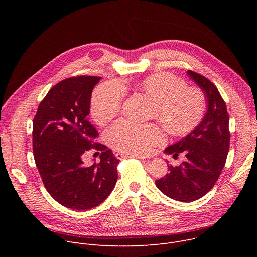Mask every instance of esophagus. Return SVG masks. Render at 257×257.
Listing matches in <instances>:
<instances>
[{
	"instance_id": "obj_1",
	"label": "esophagus",
	"mask_w": 257,
	"mask_h": 257,
	"mask_svg": "<svg viewBox=\"0 0 257 257\" xmlns=\"http://www.w3.org/2000/svg\"><path fill=\"white\" fill-rule=\"evenodd\" d=\"M128 157H136L138 160H145L146 159V157H144V156H139V155H136V156H134V155H128V154H124V153H117L116 154V158L117 159H119V160H123V159H126V158H128Z\"/></svg>"
}]
</instances>
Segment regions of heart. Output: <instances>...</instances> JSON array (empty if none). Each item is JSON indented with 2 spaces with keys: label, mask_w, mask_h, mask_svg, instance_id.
I'll return each mask as SVG.
<instances>
[{
  "label": "heart",
  "mask_w": 257,
  "mask_h": 257,
  "mask_svg": "<svg viewBox=\"0 0 257 257\" xmlns=\"http://www.w3.org/2000/svg\"><path fill=\"white\" fill-rule=\"evenodd\" d=\"M143 93L154 101L153 115L168 132L184 135L201 121L206 99L198 88L187 87L186 82L170 73H160L143 79L139 84ZM125 87L116 81L99 85L93 92L90 111L93 120L104 125L120 112ZM106 137L118 151L145 156L165 141L163 130L155 124H139L122 119L109 127Z\"/></svg>",
  "instance_id": "b5f03b06"
}]
</instances>
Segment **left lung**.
Listing matches in <instances>:
<instances>
[{
  "mask_svg": "<svg viewBox=\"0 0 257 257\" xmlns=\"http://www.w3.org/2000/svg\"><path fill=\"white\" fill-rule=\"evenodd\" d=\"M187 75L202 89L207 111L202 121L188 135L165 150L168 155H185L180 166L168 165L169 173L156 181L168 197L191 202L204 196L221 175L230 148L229 115L226 102L216 86L206 77L188 70Z\"/></svg>",
  "mask_w": 257,
  "mask_h": 257,
  "instance_id": "1",
  "label": "left lung"
}]
</instances>
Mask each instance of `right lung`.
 <instances>
[{
	"mask_svg": "<svg viewBox=\"0 0 257 257\" xmlns=\"http://www.w3.org/2000/svg\"><path fill=\"white\" fill-rule=\"evenodd\" d=\"M100 78L62 80L50 89L33 119V156L44 185L56 201L75 210L100 204L118 179L120 161L94 140L98 132L87 120L92 89ZM90 148L102 152L101 162L86 166L82 155Z\"/></svg>",
	"mask_w": 257,
	"mask_h": 257,
	"instance_id": "1",
	"label": "right lung"
}]
</instances>
